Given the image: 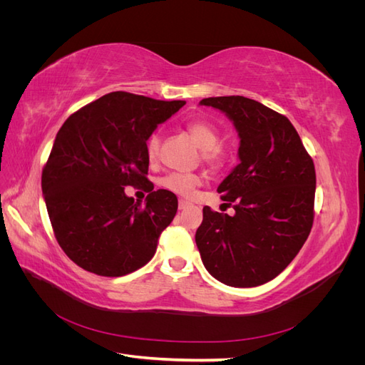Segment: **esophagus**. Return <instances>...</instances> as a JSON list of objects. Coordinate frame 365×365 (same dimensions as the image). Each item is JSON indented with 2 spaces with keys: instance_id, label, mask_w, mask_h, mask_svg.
Masks as SVG:
<instances>
[{
  "instance_id": "1",
  "label": "esophagus",
  "mask_w": 365,
  "mask_h": 365,
  "mask_svg": "<svg viewBox=\"0 0 365 365\" xmlns=\"http://www.w3.org/2000/svg\"><path fill=\"white\" fill-rule=\"evenodd\" d=\"M187 207H190V202H187V201H182V200H181L180 204H178V208H180V210H185Z\"/></svg>"
}]
</instances>
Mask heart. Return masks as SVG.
<instances>
[{"mask_svg": "<svg viewBox=\"0 0 365 365\" xmlns=\"http://www.w3.org/2000/svg\"><path fill=\"white\" fill-rule=\"evenodd\" d=\"M187 132L192 135L195 143L202 150V160L212 168H219L224 163V152L219 148L220 134L219 130L204 120H193L187 123ZM160 150V135L152 134L146 143V153L150 161H155ZM201 180L193 173H178L173 172L164 176L161 184L164 189L180 196H190L196 185H200Z\"/></svg>", "mask_w": 365, "mask_h": 365, "instance_id": "heart-1", "label": "heart"}]
</instances>
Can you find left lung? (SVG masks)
<instances>
[{
    "label": "left lung",
    "mask_w": 365,
    "mask_h": 365,
    "mask_svg": "<svg viewBox=\"0 0 365 365\" xmlns=\"http://www.w3.org/2000/svg\"><path fill=\"white\" fill-rule=\"evenodd\" d=\"M200 105L219 109L233 123L239 164L217 187L235 215L204 207L196 247L216 280L254 288L277 277L311 233L314 161L291 121L260 102L227 96Z\"/></svg>",
    "instance_id": "1"
}]
</instances>
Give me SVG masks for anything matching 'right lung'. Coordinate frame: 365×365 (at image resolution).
I'll list each match as a JSON object with an SVG mask.
<instances>
[{
    "label": "right lung",
    "mask_w": 365,
    "mask_h": 365,
    "mask_svg": "<svg viewBox=\"0 0 365 365\" xmlns=\"http://www.w3.org/2000/svg\"><path fill=\"white\" fill-rule=\"evenodd\" d=\"M184 105L115 91L59 129L42 170V195L54 236L81 268L121 277L153 257L178 200L161 189L141 205L125 187L148 185V138Z\"/></svg>",
    "instance_id": "obj_1"
}]
</instances>
